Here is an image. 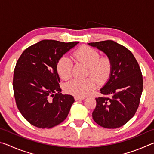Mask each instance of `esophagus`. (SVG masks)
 <instances>
[{"mask_svg":"<svg viewBox=\"0 0 154 154\" xmlns=\"http://www.w3.org/2000/svg\"><path fill=\"white\" fill-rule=\"evenodd\" d=\"M84 97H79V96H75V100H84Z\"/></svg>","mask_w":154,"mask_h":154,"instance_id":"1","label":"esophagus"}]
</instances>
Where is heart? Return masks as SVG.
<instances>
[{
	"label": "heart",
	"instance_id": "1",
	"mask_svg": "<svg viewBox=\"0 0 154 154\" xmlns=\"http://www.w3.org/2000/svg\"><path fill=\"white\" fill-rule=\"evenodd\" d=\"M73 57L77 62L87 66V75L94 78L98 83H103L109 79L112 70V62L109 56H100L96 49L83 45L74 51ZM72 61L69 57H61L57 63V71L60 76L63 79H69L72 75ZM94 79L92 77L74 79L66 83L65 90L70 94L83 97L96 88V82Z\"/></svg>",
	"mask_w": 154,
	"mask_h": 154
}]
</instances>
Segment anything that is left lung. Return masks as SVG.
<instances>
[{
  "label": "left lung",
  "instance_id": "obj_1",
  "mask_svg": "<svg viewBox=\"0 0 154 154\" xmlns=\"http://www.w3.org/2000/svg\"><path fill=\"white\" fill-rule=\"evenodd\" d=\"M88 44L103 51L112 62L110 77L100 89L104 96L96 98L93 119L105 128H119L134 116L139 107L143 87L139 65L129 49L113 41Z\"/></svg>",
  "mask_w": 154,
  "mask_h": 154
}]
</instances>
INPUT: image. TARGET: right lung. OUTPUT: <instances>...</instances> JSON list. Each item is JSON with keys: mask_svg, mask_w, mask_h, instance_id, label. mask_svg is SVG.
<instances>
[{"mask_svg": "<svg viewBox=\"0 0 154 154\" xmlns=\"http://www.w3.org/2000/svg\"><path fill=\"white\" fill-rule=\"evenodd\" d=\"M78 43L42 40L26 49L18 59L13 79L15 100L30 124L50 128L66 118L75 100L61 93L57 63Z\"/></svg>", "mask_w": 154, "mask_h": 154, "instance_id": "right-lung-1", "label": "right lung"}]
</instances>
